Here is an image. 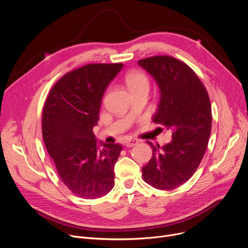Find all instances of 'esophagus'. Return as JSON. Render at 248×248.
Segmentation results:
<instances>
[{
    "instance_id": "34e87169",
    "label": "esophagus",
    "mask_w": 248,
    "mask_h": 248,
    "mask_svg": "<svg viewBox=\"0 0 248 248\" xmlns=\"http://www.w3.org/2000/svg\"><path fill=\"white\" fill-rule=\"evenodd\" d=\"M139 142V140H136V139H126L125 140H124V145H125V147H127V148H131V147H134V146H136L137 144Z\"/></svg>"
}]
</instances>
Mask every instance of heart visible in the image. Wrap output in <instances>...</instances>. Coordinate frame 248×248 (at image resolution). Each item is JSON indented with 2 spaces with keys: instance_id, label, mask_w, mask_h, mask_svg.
Listing matches in <instances>:
<instances>
[{
  "instance_id": "1",
  "label": "heart",
  "mask_w": 248,
  "mask_h": 248,
  "mask_svg": "<svg viewBox=\"0 0 248 248\" xmlns=\"http://www.w3.org/2000/svg\"><path fill=\"white\" fill-rule=\"evenodd\" d=\"M124 80L128 88L131 91L141 88V87H149L150 82L148 76L141 71H129L125 74Z\"/></svg>"
}]
</instances>
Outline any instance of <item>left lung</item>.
Instances as JSON below:
<instances>
[{
    "instance_id": "1",
    "label": "left lung",
    "mask_w": 248,
    "mask_h": 248,
    "mask_svg": "<svg viewBox=\"0 0 248 248\" xmlns=\"http://www.w3.org/2000/svg\"><path fill=\"white\" fill-rule=\"evenodd\" d=\"M157 81L161 99L154 123L172 131V141L151 146L153 155L141 168L146 183L159 190H173L196 172L209 140L210 98L198 75L186 63L168 55L139 60Z\"/></svg>"
}]
</instances>
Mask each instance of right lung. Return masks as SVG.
I'll list each match as a JSON object with an SVG mask.
<instances>
[{
  "mask_svg": "<svg viewBox=\"0 0 248 248\" xmlns=\"http://www.w3.org/2000/svg\"><path fill=\"white\" fill-rule=\"evenodd\" d=\"M123 63H91L64 74L44 102L42 135L58 175L76 196L95 199L114 185L113 167L123 147L102 144L93 132L102 95Z\"/></svg>",
  "mask_w": 248,
  "mask_h": 248,
  "instance_id": "1",
  "label": "right lung"
}]
</instances>
